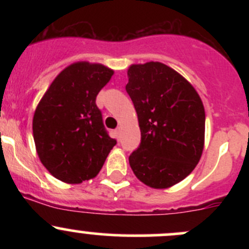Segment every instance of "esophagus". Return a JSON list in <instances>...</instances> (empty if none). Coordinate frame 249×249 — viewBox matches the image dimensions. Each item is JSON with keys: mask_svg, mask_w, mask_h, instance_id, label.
Returning a JSON list of instances; mask_svg holds the SVG:
<instances>
[{"mask_svg": "<svg viewBox=\"0 0 249 249\" xmlns=\"http://www.w3.org/2000/svg\"><path fill=\"white\" fill-rule=\"evenodd\" d=\"M120 135H122V127H117V129H115V136H117L118 139H120Z\"/></svg>", "mask_w": 249, "mask_h": 249, "instance_id": "esophagus-1", "label": "esophagus"}]
</instances>
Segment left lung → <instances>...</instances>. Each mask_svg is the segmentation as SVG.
Wrapping results in <instances>:
<instances>
[{"mask_svg":"<svg viewBox=\"0 0 249 249\" xmlns=\"http://www.w3.org/2000/svg\"><path fill=\"white\" fill-rule=\"evenodd\" d=\"M125 89L136 109L141 143L129 157L135 176L164 189L195 169L205 141V108L193 85L161 62L131 65Z\"/></svg>","mask_w":249,"mask_h":249,"instance_id":"8db88e82","label":"left lung"}]
</instances>
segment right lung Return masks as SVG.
<instances>
[{"instance_id": "add662e5", "label": "right lung", "mask_w": 249, "mask_h": 249, "mask_svg": "<svg viewBox=\"0 0 249 249\" xmlns=\"http://www.w3.org/2000/svg\"><path fill=\"white\" fill-rule=\"evenodd\" d=\"M113 70L74 62L53 80L35 110L32 130L37 154L57 179L70 184L94 178L117 141L110 139L96 106Z\"/></svg>"}]
</instances>
